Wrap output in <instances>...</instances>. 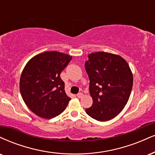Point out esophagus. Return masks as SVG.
Wrapping results in <instances>:
<instances>
[{
  "instance_id": "esophagus-1",
  "label": "esophagus",
  "mask_w": 155,
  "mask_h": 155,
  "mask_svg": "<svg viewBox=\"0 0 155 155\" xmlns=\"http://www.w3.org/2000/svg\"><path fill=\"white\" fill-rule=\"evenodd\" d=\"M77 97H79V98H81V97H83V94L81 92H80V93H79V94H77Z\"/></svg>"
}]
</instances>
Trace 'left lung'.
Masks as SVG:
<instances>
[{
    "label": "left lung",
    "instance_id": "1",
    "mask_svg": "<svg viewBox=\"0 0 155 155\" xmlns=\"http://www.w3.org/2000/svg\"><path fill=\"white\" fill-rule=\"evenodd\" d=\"M85 63L93 103L85 110L92 118L107 121L115 118L128 102L133 87V74L120 55L105 52L88 55Z\"/></svg>",
    "mask_w": 155,
    "mask_h": 155
}]
</instances>
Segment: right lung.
Listing matches in <instances>:
<instances>
[{"instance_id": "right-lung-1", "label": "right lung", "mask_w": 155, "mask_h": 155, "mask_svg": "<svg viewBox=\"0 0 155 155\" xmlns=\"http://www.w3.org/2000/svg\"><path fill=\"white\" fill-rule=\"evenodd\" d=\"M71 59L67 54L49 51L35 55L26 64L20 78V92L27 107L39 117L55 118L66 109L71 98L60 74Z\"/></svg>"}]
</instances>
